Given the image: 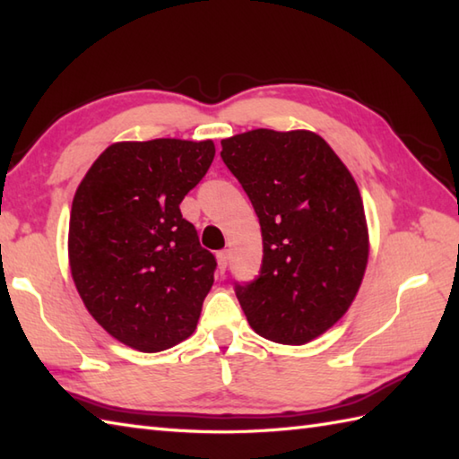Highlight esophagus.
Instances as JSON below:
<instances>
[{"label":"esophagus","instance_id":"1","mask_svg":"<svg viewBox=\"0 0 459 459\" xmlns=\"http://www.w3.org/2000/svg\"><path fill=\"white\" fill-rule=\"evenodd\" d=\"M217 262H219V270H221V272L227 270V264H229V252H227V250L217 252Z\"/></svg>","mask_w":459,"mask_h":459}]
</instances>
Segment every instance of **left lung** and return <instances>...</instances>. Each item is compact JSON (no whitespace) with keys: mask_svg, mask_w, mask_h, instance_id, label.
Returning <instances> with one entry per match:
<instances>
[{"mask_svg":"<svg viewBox=\"0 0 459 459\" xmlns=\"http://www.w3.org/2000/svg\"><path fill=\"white\" fill-rule=\"evenodd\" d=\"M221 145L262 230L258 276L235 281L240 307L262 337L304 345L343 317L365 274L368 235L357 183L314 132L260 128Z\"/></svg>","mask_w":459,"mask_h":459,"instance_id":"1","label":"left lung"}]
</instances>
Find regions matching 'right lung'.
I'll return each instance as SVG.
<instances>
[{"label":"right lung","instance_id":"1","mask_svg":"<svg viewBox=\"0 0 459 459\" xmlns=\"http://www.w3.org/2000/svg\"><path fill=\"white\" fill-rule=\"evenodd\" d=\"M212 158L211 140L114 143L74 193L73 280L91 316L124 345L158 353L197 327L217 260L179 204Z\"/></svg>","mask_w":459,"mask_h":459}]
</instances>
